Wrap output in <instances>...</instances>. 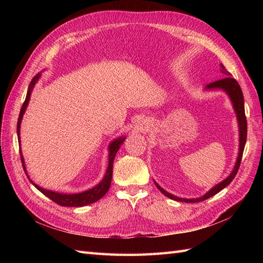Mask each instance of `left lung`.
<instances>
[{"mask_svg": "<svg viewBox=\"0 0 263 263\" xmlns=\"http://www.w3.org/2000/svg\"><path fill=\"white\" fill-rule=\"evenodd\" d=\"M220 72L224 76V78L221 80L215 81L213 83H210L205 86V91H216V90H221L224 91L232 102L234 110L236 113V117H237V122H238V127H239V150H238V156L236 159V163L234 165L233 171L230 172L229 176L222 180L221 182H219L218 184H216L215 186H213L209 192H206L203 196L201 197H196V198H182L179 196H176L173 194H170L169 192H166L165 190H163L158 183L154 180L156 186L159 189V191L162 194H164L166 197L171 198V200L178 201V202H184V203H197V202H202L208 200L211 196L217 194L219 191H221L224 187H226L228 184H230V182L234 180V178L236 177V174L238 172V169H239L240 165V161L242 158V153L245 149V145H246V140H247V119H246V115H245V102H243V95H242V91L240 89V85L238 84V82L235 80V79L232 78V74L230 72L225 69V67L220 63Z\"/></svg>", "mask_w": 263, "mask_h": 263, "instance_id": "left-lung-1", "label": "left lung"}]
</instances>
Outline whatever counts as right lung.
<instances>
[{
	"mask_svg": "<svg viewBox=\"0 0 263 263\" xmlns=\"http://www.w3.org/2000/svg\"><path fill=\"white\" fill-rule=\"evenodd\" d=\"M42 73H38L36 74L33 80L30 81L29 86H28V90H27V94H26V99L25 102H24V104L21 108V112H20V116H18V122H17V137H18V144H20V154H21V160L23 163V169L25 171L27 178L29 179L28 174H27V170H26V165H25V160H24V157L22 154V149H21V124H22V119L24 114H25V110L28 106V103L30 100V95L31 92H33V89L35 84L38 82L39 78H41ZM126 136H121L116 139H114L113 141L109 142L108 145V165H107V169L106 172L104 174V177H103L102 181L97 184L95 186H93L92 189H89L86 191H83V192L80 193H73V194H66V193H59V192H54V191H50V190H46L42 186L37 185L36 183H34L29 179V181L31 182V184H33L38 191H41V192L46 195L47 197H49L51 201H53L54 203H57L60 206H68V208H80V206H85V205H89L92 203H95L97 201H99L100 198H102L106 194V192L108 191L109 186H110V182H112V174H113V162H114V159L116 156V153L118 151V149L121 148V146L123 145V142L125 141Z\"/></svg>",
	"mask_w": 263,
	"mask_h": 263,
	"instance_id": "1",
	"label": "right lung"
}]
</instances>
